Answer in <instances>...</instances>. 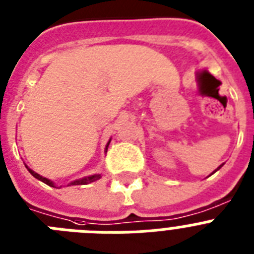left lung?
Wrapping results in <instances>:
<instances>
[{
	"mask_svg": "<svg viewBox=\"0 0 254 254\" xmlns=\"http://www.w3.org/2000/svg\"><path fill=\"white\" fill-rule=\"evenodd\" d=\"M223 165H224V164H221V165H220V167H219V168H217V169H216V170H215V172H217V170H219V169H220V168L223 167ZM215 172H214V173H215Z\"/></svg>",
	"mask_w": 254,
	"mask_h": 254,
	"instance_id": "obj_1",
	"label": "left lung"
}]
</instances>
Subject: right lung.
I'll list each match as a JSON object with an SVG mask.
<instances>
[{
  "mask_svg": "<svg viewBox=\"0 0 254 254\" xmlns=\"http://www.w3.org/2000/svg\"><path fill=\"white\" fill-rule=\"evenodd\" d=\"M109 143H111V140L108 141L107 146H105V152H107V150H108V146H109ZM26 168H28V167H26ZM28 170H29V173H30L31 176L34 177V178L39 179V181H42V182H43V183H46V185L51 186V187H56V186H55V183H53V182H52L51 179H48V178H44V177L39 176V174H38V173H35L34 170H31L30 168H28ZM100 178H102V176H100V174H94V176H90V177H85V178L76 179V181L71 182V183H69L68 186L89 185V183H91V182H95V181H98V179H100Z\"/></svg>",
  "mask_w": 254,
  "mask_h": 254,
  "instance_id": "right-lung-1",
  "label": "right lung"
}]
</instances>
